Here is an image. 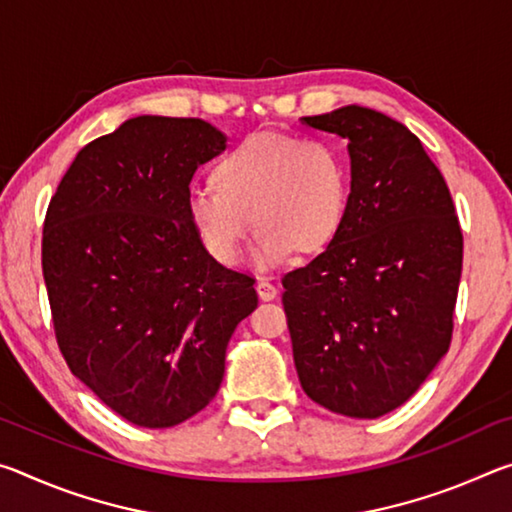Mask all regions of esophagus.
Returning a JSON list of instances; mask_svg holds the SVG:
<instances>
[{
  "instance_id": "1",
  "label": "esophagus",
  "mask_w": 512,
  "mask_h": 512,
  "mask_svg": "<svg viewBox=\"0 0 512 512\" xmlns=\"http://www.w3.org/2000/svg\"><path fill=\"white\" fill-rule=\"evenodd\" d=\"M257 296H259V300H264V302H268V300H273V298H277V289L273 287L271 282L268 280H264V277H259L257 280Z\"/></svg>"
}]
</instances>
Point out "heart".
Instances as JSON below:
<instances>
[{
	"instance_id": "heart-1",
	"label": "heart",
	"mask_w": 512,
	"mask_h": 512,
	"mask_svg": "<svg viewBox=\"0 0 512 512\" xmlns=\"http://www.w3.org/2000/svg\"><path fill=\"white\" fill-rule=\"evenodd\" d=\"M212 192L187 201L189 223L214 262L237 264L257 232L253 262L275 268L296 253L316 257L339 239L350 205V169L336 146L284 133H255L210 169Z\"/></svg>"
}]
</instances>
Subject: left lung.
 Wrapping results in <instances>:
<instances>
[{
    "label": "left lung",
    "mask_w": 512,
    "mask_h": 512,
    "mask_svg": "<svg viewBox=\"0 0 512 512\" xmlns=\"http://www.w3.org/2000/svg\"><path fill=\"white\" fill-rule=\"evenodd\" d=\"M302 121L348 140L352 180L339 239L282 277L293 361L316 404L372 420L449 350L461 225L443 173L400 121L354 103Z\"/></svg>",
    "instance_id": "left-lung-1"
}]
</instances>
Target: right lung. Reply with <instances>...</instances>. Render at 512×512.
I'll list each match as a JSON object with an SVG mask.
<instances>
[{
    "label": "right lung",
    "mask_w": 512,
    "mask_h": 512,
    "mask_svg": "<svg viewBox=\"0 0 512 512\" xmlns=\"http://www.w3.org/2000/svg\"><path fill=\"white\" fill-rule=\"evenodd\" d=\"M228 137L142 115L83 146L51 198L42 275L69 370L121 418L167 429L214 400L253 277L207 255L189 223L198 164Z\"/></svg>",
    "instance_id": "1"
}]
</instances>
